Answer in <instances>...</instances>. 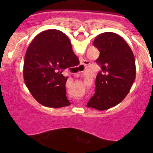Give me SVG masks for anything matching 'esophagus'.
<instances>
[{
  "instance_id": "34e87169",
  "label": "esophagus",
  "mask_w": 153,
  "mask_h": 153,
  "mask_svg": "<svg viewBox=\"0 0 153 153\" xmlns=\"http://www.w3.org/2000/svg\"><path fill=\"white\" fill-rule=\"evenodd\" d=\"M88 65H89V61L85 60V59H83V60L82 61V63H81V65H80V67H82V68H83L84 69H85Z\"/></svg>"
}]
</instances>
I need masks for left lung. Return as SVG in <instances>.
I'll use <instances>...</instances> for the list:
<instances>
[{"mask_svg":"<svg viewBox=\"0 0 153 153\" xmlns=\"http://www.w3.org/2000/svg\"><path fill=\"white\" fill-rule=\"evenodd\" d=\"M94 45L100 52L96 62L101 71L96 76L95 94L87 106L106 110L119 104L130 91L136 77L135 58L127 43L115 33L99 34Z\"/></svg>","mask_w":153,"mask_h":153,"instance_id":"obj_1","label":"left lung"}]
</instances>
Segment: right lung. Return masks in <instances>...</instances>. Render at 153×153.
<instances>
[{
	"label": "right lung",
	"mask_w": 153,
	"mask_h": 153,
	"mask_svg": "<svg viewBox=\"0 0 153 153\" xmlns=\"http://www.w3.org/2000/svg\"><path fill=\"white\" fill-rule=\"evenodd\" d=\"M76 62L79 59L66 34L57 29L44 31L35 36L26 50L24 82L33 97L43 106H70L65 89L68 78L62 73Z\"/></svg>",
	"instance_id": "right-lung-1"
}]
</instances>
